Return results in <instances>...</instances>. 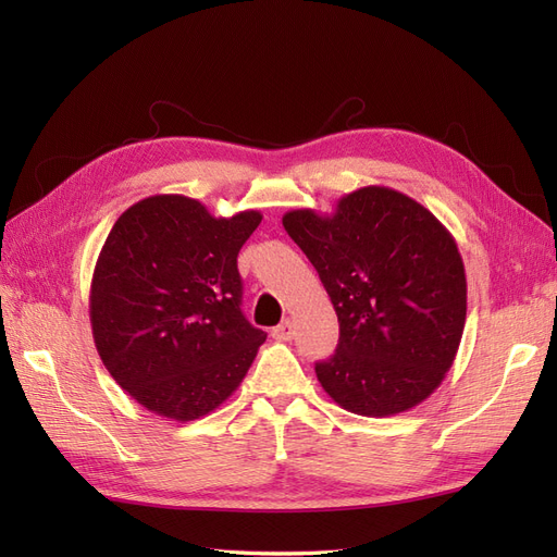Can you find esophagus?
<instances>
[{"label": "esophagus", "mask_w": 557, "mask_h": 557, "mask_svg": "<svg viewBox=\"0 0 557 557\" xmlns=\"http://www.w3.org/2000/svg\"><path fill=\"white\" fill-rule=\"evenodd\" d=\"M293 334H295V323H293V320H283L281 325H276L272 330V336H274L276 342H290Z\"/></svg>", "instance_id": "34e87169"}]
</instances>
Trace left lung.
I'll return each instance as SVG.
<instances>
[{"label": "left lung", "mask_w": 557, "mask_h": 557, "mask_svg": "<svg viewBox=\"0 0 557 557\" xmlns=\"http://www.w3.org/2000/svg\"><path fill=\"white\" fill-rule=\"evenodd\" d=\"M283 227L315 267L339 318L334 356L315 362L342 409L385 418L442 385L467 318V278L453 234L416 199L367 185L334 213L295 209Z\"/></svg>", "instance_id": "left-lung-1"}]
</instances>
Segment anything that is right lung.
I'll return each instance as SVG.
<instances>
[{
  "instance_id": "add662e5",
  "label": "right lung",
  "mask_w": 557,
  "mask_h": 557,
  "mask_svg": "<svg viewBox=\"0 0 557 557\" xmlns=\"http://www.w3.org/2000/svg\"><path fill=\"white\" fill-rule=\"evenodd\" d=\"M260 211L215 218L197 199L132 205L99 252L90 323L99 358L141 407L197 420L237 391L267 332L242 313L237 256Z\"/></svg>"
}]
</instances>
